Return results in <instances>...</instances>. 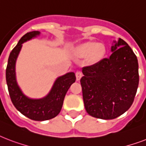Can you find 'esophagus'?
<instances>
[{"label":"esophagus","instance_id":"esophagus-1","mask_svg":"<svg viewBox=\"0 0 146 146\" xmlns=\"http://www.w3.org/2000/svg\"><path fill=\"white\" fill-rule=\"evenodd\" d=\"M82 72L77 71V72L76 73V80H77V81H80V79L82 78Z\"/></svg>","mask_w":146,"mask_h":146}]
</instances>
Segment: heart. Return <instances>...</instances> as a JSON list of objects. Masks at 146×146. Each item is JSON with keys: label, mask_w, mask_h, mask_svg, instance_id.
I'll return each mask as SVG.
<instances>
[{"label": "heart", "mask_w": 146, "mask_h": 146, "mask_svg": "<svg viewBox=\"0 0 146 146\" xmlns=\"http://www.w3.org/2000/svg\"><path fill=\"white\" fill-rule=\"evenodd\" d=\"M106 48L102 44L96 42H86L80 44L74 49V54L77 57H89V61L93 64L103 59Z\"/></svg>", "instance_id": "1"}]
</instances>
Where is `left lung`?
I'll return each mask as SVG.
<instances>
[{
    "instance_id": "8db88e82",
    "label": "left lung",
    "mask_w": 146,
    "mask_h": 146,
    "mask_svg": "<svg viewBox=\"0 0 146 146\" xmlns=\"http://www.w3.org/2000/svg\"><path fill=\"white\" fill-rule=\"evenodd\" d=\"M111 55L82 68L85 108L94 117L111 120L131 107L139 85L137 57L127 42L113 41Z\"/></svg>"
}]
</instances>
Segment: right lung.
Instances as JSON below:
<instances>
[{"label": "right lung", "instance_id": "1", "mask_svg": "<svg viewBox=\"0 0 146 146\" xmlns=\"http://www.w3.org/2000/svg\"><path fill=\"white\" fill-rule=\"evenodd\" d=\"M40 32L26 33L10 52L7 69L6 80L10 98L15 108L24 116L33 120L43 121L55 117L60 112L64 97L70 87L76 81L75 73L70 72L59 76L53 84L48 94L42 98H31L26 96L17 83L16 63L23 44L40 35Z\"/></svg>", "mask_w": 146, "mask_h": 146}]
</instances>
